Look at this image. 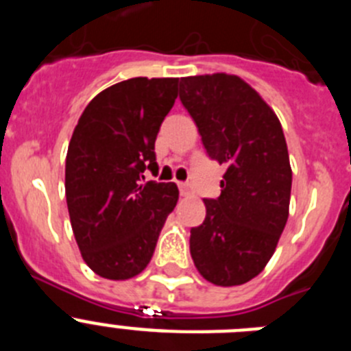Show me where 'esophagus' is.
<instances>
[{
	"instance_id": "obj_1",
	"label": "esophagus",
	"mask_w": 351,
	"mask_h": 351,
	"mask_svg": "<svg viewBox=\"0 0 351 351\" xmlns=\"http://www.w3.org/2000/svg\"><path fill=\"white\" fill-rule=\"evenodd\" d=\"M179 191L182 197H190L191 195V186L188 182H179Z\"/></svg>"
}]
</instances>
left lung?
<instances>
[{
  "label": "left lung",
  "instance_id": "obj_1",
  "mask_svg": "<svg viewBox=\"0 0 351 351\" xmlns=\"http://www.w3.org/2000/svg\"><path fill=\"white\" fill-rule=\"evenodd\" d=\"M179 98L204 147L226 167L221 195L204 200L190 251L204 280L218 287L251 281L274 255L288 219L291 167L276 112L246 80L230 73L182 77Z\"/></svg>",
  "mask_w": 351,
  "mask_h": 351
}]
</instances>
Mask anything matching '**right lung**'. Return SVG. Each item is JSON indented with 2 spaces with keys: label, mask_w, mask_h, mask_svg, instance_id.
<instances>
[{
  "label": "right lung",
  "mask_w": 351,
  "mask_h": 351,
  "mask_svg": "<svg viewBox=\"0 0 351 351\" xmlns=\"http://www.w3.org/2000/svg\"><path fill=\"white\" fill-rule=\"evenodd\" d=\"M179 79L123 80L93 98L68 144L64 191L71 230L88 267L125 281L151 262L179 198L173 182H142Z\"/></svg>",
  "instance_id": "1"
}]
</instances>
